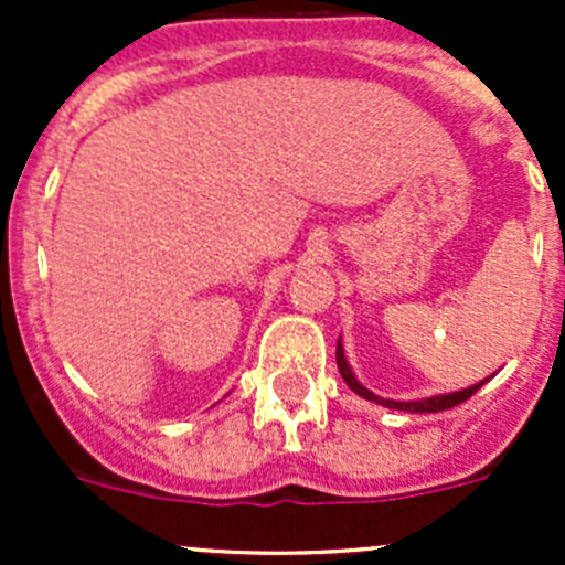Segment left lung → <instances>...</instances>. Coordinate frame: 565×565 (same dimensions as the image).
Returning a JSON list of instances; mask_svg holds the SVG:
<instances>
[{
    "label": "left lung",
    "instance_id": "obj_1",
    "mask_svg": "<svg viewBox=\"0 0 565 565\" xmlns=\"http://www.w3.org/2000/svg\"><path fill=\"white\" fill-rule=\"evenodd\" d=\"M335 363H339V372H341V377H344V383L350 385V388L355 391L358 396L369 398V402L383 404V407L404 409V413H440V409H451V407H457V404L467 402V398H470L472 393H476L483 383H487V380H481V383L470 385V388H465V391L446 393V396H431V398H424V402H393V398H380L377 393H372L369 388H363L361 383H358L355 374H352V369H350V363H347L344 350H341V341H339V344H335Z\"/></svg>",
    "mask_w": 565,
    "mask_h": 565
}]
</instances>
